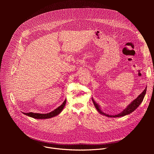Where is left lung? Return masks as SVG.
Returning a JSON list of instances; mask_svg holds the SVG:
<instances>
[{"instance_id": "left-lung-1", "label": "left lung", "mask_w": 154, "mask_h": 154, "mask_svg": "<svg viewBox=\"0 0 154 154\" xmlns=\"http://www.w3.org/2000/svg\"><path fill=\"white\" fill-rule=\"evenodd\" d=\"M146 89H147V88H146L145 90L143 91V93H142L141 94H140L138 96V97H137V99H135L134 101L131 102V103H130V105H128L127 106V107L125 109H124V110H123L121 113H119V114H118V115H107V114H106V113H104L103 112H102L100 110L99 105L97 103H96V102L94 100V99H93V98H92V100H93V103H94V105L96 108L97 109V110L100 114H102V115H105V116H107V117H112H112H114V118L121 117V116H125V115H128V114H130V113H132V112L135 110V109H136L138 107V106L141 104V102H143V99H144V96H145L146 93Z\"/></svg>"}]
</instances>
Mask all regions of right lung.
Returning <instances> with one entry per match:
<instances>
[{"label": "right lung", "mask_w": 154, "mask_h": 154, "mask_svg": "<svg viewBox=\"0 0 154 154\" xmlns=\"http://www.w3.org/2000/svg\"><path fill=\"white\" fill-rule=\"evenodd\" d=\"M66 100H64V101L63 102V103L60 106H58L57 108H56L55 109H54V111L47 113V114H40V113H32V112H29V113H24V114H25L26 115H27L30 117L35 118V119H48V118H51L54 116H55L57 115H58L60 113H61V112L63 110V108L64 107L65 105H66Z\"/></svg>", "instance_id": "obj_1"}]
</instances>
